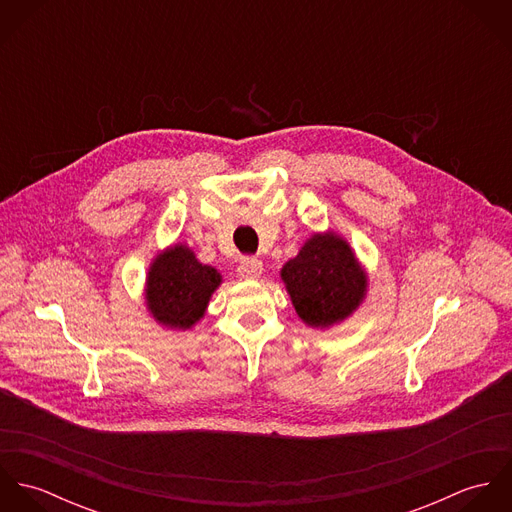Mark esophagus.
Wrapping results in <instances>:
<instances>
[{
	"label": "esophagus",
	"mask_w": 512,
	"mask_h": 512,
	"mask_svg": "<svg viewBox=\"0 0 512 512\" xmlns=\"http://www.w3.org/2000/svg\"><path fill=\"white\" fill-rule=\"evenodd\" d=\"M262 270H264V266H262V262H260L258 258H242V260H240V266H238L240 276L246 278V280H256V278H260V276H262Z\"/></svg>",
	"instance_id": "esophagus-1"
}]
</instances>
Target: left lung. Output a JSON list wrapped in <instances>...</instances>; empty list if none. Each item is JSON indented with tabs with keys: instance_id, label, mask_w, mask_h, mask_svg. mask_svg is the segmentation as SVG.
<instances>
[{
	"instance_id": "1",
	"label": "left lung",
	"mask_w": 512,
	"mask_h": 512,
	"mask_svg": "<svg viewBox=\"0 0 512 512\" xmlns=\"http://www.w3.org/2000/svg\"><path fill=\"white\" fill-rule=\"evenodd\" d=\"M280 276L299 319L317 329L345 321L366 295L365 270L335 232L313 234Z\"/></svg>"
}]
</instances>
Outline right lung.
<instances>
[{
  "label": "right lung",
  "instance_id": "1",
  "mask_svg": "<svg viewBox=\"0 0 512 512\" xmlns=\"http://www.w3.org/2000/svg\"><path fill=\"white\" fill-rule=\"evenodd\" d=\"M222 276L201 264L193 250L175 244L157 254L149 266L146 303L153 319L171 329H191L207 311Z\"/></svg>",
  "mask_w": 512,
  "mask_h": 512
}]
</instances>
